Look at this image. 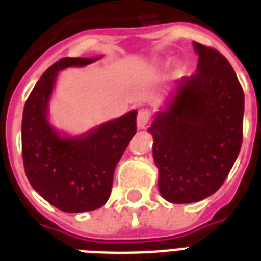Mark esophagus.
Returning <instances> with one entry per match:
<instances>
[{
  "mask_svg": "<svg viewBox=\"0 0 261 261\" xmlns=\"http://www.w3.org/2000/svg\"><path fill=\"white\" fill-rule=\"evenodd\" d=\"M151 119H152L151 110L147 108L141 109L138 112V116H137V125H138V128H145V125L151 121Z\"/></svg>",
  "mask_w": 261,
  "mask_h": 261,
  "instance_id": "obj_1",
  "label": "esophagus"
}]
</instances>
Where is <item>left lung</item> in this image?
Returning <instances> with one entry per match:
<instances>
[{
  "instance_id": "1",
  "label": "left lung",
  "mask_w": 261,
  "mask_h": 261,
  "mask_svg": "<svg viewBox=\"0 0 261 261\" xmlns=\"http://www.w3.org/2000/svg\"><path fill=\"white\" fill-rule=\"evenodd\" d=\"M196 74L177 82L175 97L153 120V161L159 192L173 204L211 196L239 155L245 95L235 71L218 50L194 42Z\"/></svg>"
}]
</instances>
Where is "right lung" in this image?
<instances>
[{
  "mask_svg": "<svg viewBox=\"0 0 261 261\" xmlns=\"http://www.w3.org/2000/svg\"><path fill=\"white\" fill-rule=\"evenodd\" d=\"M96 59L64 57L42 75L22 117V158L32 187L64 213H84L108 201L114 168L137 131V112L99 125L85 136L61 137L47 121V105L60 69Z\"/></svg>",
  "mask_w": 261,
  "mask_h": 261,
  "instance_id": "obj_1",
  "label": "right lung"
}]
</instances>
